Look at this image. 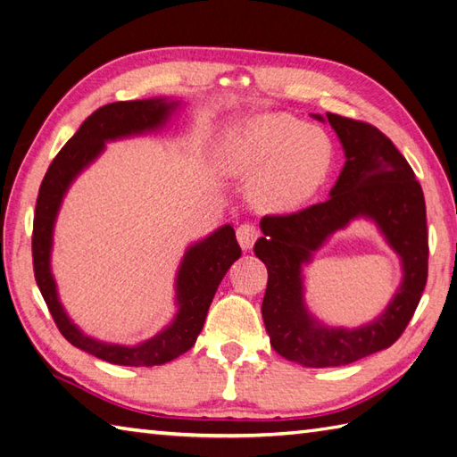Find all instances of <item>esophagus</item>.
<instances>
[{
    "label": "esophagus",
    "mask_w": 457,
    "mask_h": 457,
    "mask_svg": "<svg viewBox=\"0 0 457 457\" xmlns=\"http://www.w3.org/2000/svg\"><path fill=\"white\" fill-rule=\"evenodd\" d=\"M237 238L242 250H250L253 246V242L260 238V230L255 228L252 222H244V225H240L237 230Z\"/></svg>",
    "instance_id": "obj_1"
}]
</instances>
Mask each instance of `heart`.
<instances>
[{
  "mask_svg": "<svg viewBox=\"0 0 457 457\" xmlns=\"http://www.w3.org/2000/svg\"><path fill=\"white\" fill-rule=\"evenodd\" d=\"M227 169L252 178L250 199L265 213H291L324 190L336 145L321 128L285 112L253 116L230 131Z\"/></svg>",
  "mask_w": 457,
  "mask_h": 457,
  "instance_id": "heart-1",
  "label": "heart"
}]
</instances>
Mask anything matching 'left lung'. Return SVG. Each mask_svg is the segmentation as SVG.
<instances>
[{
	"label": "left lung",
	"instance_id": "8db88e82",
	"mask_svg": "<svg viewBox=\"0 0 457 457\" xmlns=\"http://www.w3.org/2000/svg\"><path fill=\"white\" fill-rule=\"evenodd\" d=\"M345 164L324 204L293 215H267L253 252L267 267L262 304L271 347L310 369L351 364L394 345L413 318L428 273L427 207L415 172L384 133L359 120L328 112ZM354 218L372 220L403 260V285L385 312L359 328L321 325L303 303L302 270L337 229Z\"/></svg>",
	"mask_w": 457,
	"mask_h": 457
}]
</instances>
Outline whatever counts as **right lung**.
<instances>
[{
  "label": "right lung",
  "mask_w": 457,
  "mask_h": 457,
  "mask_svg": "<svg viewBox=\"0 0 457 457\" xmlns=\"http://www.w3.org/2000/svg\"><path fill=\"white\" fill-rule=\"evenodd\" d=\"M178 106H180L178 100L147 98L126 100V103H112L98 108L55 154L38 190L35 225H32V263H35L37 285L62 336L73 347L112 364L157 366L170 362L190 351L199 331L204 329L207 310L219 283L230 270V265L242 255L235 228L230 225L220 227L204 240L192 244L186 250L176 273L174 287L178 312L174 320L157 336L133 345V347L104 343L85 336L70 320L60 303L50 267V255L55 217H58L63 195L68 194L75 178L106 149L108 141L157 131L170 120Z\"/></svg>",
  "instance_id": "right-lung-1"
}]
</instances>
